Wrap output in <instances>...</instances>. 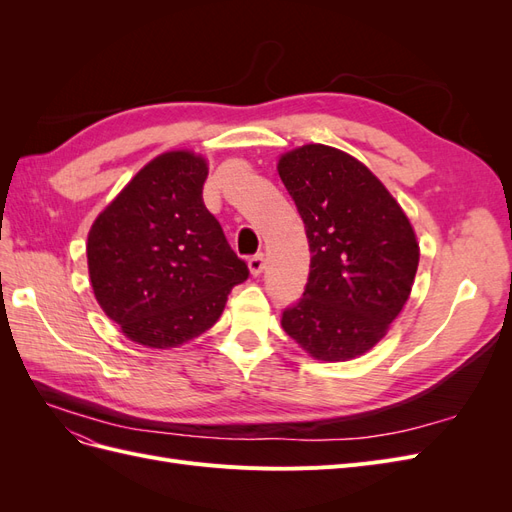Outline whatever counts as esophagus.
<instances>
[{
    "label": "esophagus",
    "instance_id": "esophagus-1",
    "mask_svg": "<svg viewBox=\"0 0 512 512\" xmlns=\"http://www.w3.org/2000/svg\"><path fill=\"white\" fill-rule=\"evenodd\" d=\"M247 267H250L252 275H260L262 269H265V256L254 254L250 260H247Z\"/></svg>",
    "mask_w": 512,
    "mask_h": 512
}]
</instances>
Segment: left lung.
<instances>
[{"mask_svg":"<svg viewBox=\"0 0 512 512\" xmlns=\"http://www.w3.org/2000/svg\"><path fill=\"white\" fill-rule=\"evenodd\" d=\"M312 252L303 299L284 331L318 361L369 352L404 309L418 269L408 215L371 170L329 145H303L277 160Z\"/></svg>","mask_w":512,"mask_h":512,"instance_id":"1","label":"left lung"}]
</instances>
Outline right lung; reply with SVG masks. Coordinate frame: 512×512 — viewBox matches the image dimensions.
Instances as JSON below:
<instances>
[{"label": "right lung", "mask_w": 512, "mask_h": 512, "mask_svg": "<svg viewBox=\"0 0 512 512\" xmlns=\"http://www.w3.org/2000/svg\"><path fill=\"white\" fill-rule=\"evenodd\" d=\"M200 153H160L104 207L87 235V267L102 312L132 342L177 348L211 329L247 265L203 203Z\"/></svg>", "instance_id": "add662e5"}]
</instances>
